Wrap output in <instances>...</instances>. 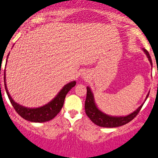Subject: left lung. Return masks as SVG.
I'll return each mask as SVG.
<instances>
[{"mask_svg": "<svg viewBox=\"0 0 158 158\" xmlns=\"http://www.w3.org/2000/svg\"><path fill=\"white\" fill-rule=\"evenodd\" d=\"M142 50L145 53L146 55H147L150 64L152 65L151 57H150L148 51L146 49H144V48H143ZM86 89H87V93H86V101H85V110H86V114L94 124H96L98 126H101V127L114 128L126 125L128 122L132 121L138 114V113L139 112V110L142 108L143 105L144 104L143 102L136 110H134L133 112L126 116H111L104 113L97 107V104L95 103L94 96V94L92 93V90H91L89 86L86 87ZM148 96L149 94L146 97L145 101L147 99Z\"/></svg>", "mask_w": 158, "mask_h": 158, "instance_id": "left-lung-1", "label": "left lung"}]
</instances>
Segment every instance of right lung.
<instances>
[{
  "label": "right lung",
  "instance_id": "right-lung-1",
  "mask_svg": "<svg viewBox=\"0 0 158 158\" xmlns=\"http://www.w3.org/2000/svg\"><path fill=\"white\" fill-rule=\"evenodd\" d=\"M8 55H9V54H8ZM4 87H5L7 95L9 98L10 102L14 107L15 110H16V112L22 118L32 122H45L54 118L62 108L63 105H64V99H65V97L69 91L72 87H74L75 85L76 84V81H72V82H69L63 86L62 89L60 90V92L57 94V96L52 101H51L49 103L42 106V107L32 108V107H26L20 105L11 98L7 86H6L5 69H4Z\"/></svg>",
  "mask_w": 158,
  "mask_h": 158
}]
</instances>
